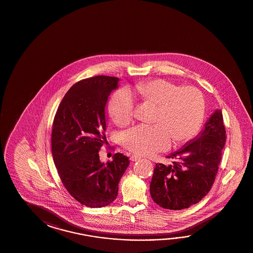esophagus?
I'll return each instance as SVG.
<instances>
[{"label": "esophagus", "instance_id": "esophagus-1", "mask_svg": "<svg viewBox=\"0 0 253 253\" xmlns=\"http://www.w3.org/2000/svg\"><path fill=\"white\" fill-rule=\"evenodd\" d=\"M141 159L139 156H136V155H132L131 157H130V160L131 161H137V160H139V159Z\"/></svg>", "mask_w": 253, "mask_h": 253}]
</instances>
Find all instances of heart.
I'll return each mask as SVG.
<instances>
[{
	"label": "heart",
	"instance_id": "b5f03b06",
	"mask_svg": "<svg viewBox=\"0 0 253 253\" xmlns=\"http://www.w3.org/2000/svg\"><path fill=\"white\" fill-rule=\"evenodd\" d=\"M135 94L145 103L158 106L153 126H137L126 131L124 146L138 155L163 151L171 140L182 145L199 132L205 115V100L198 89L182 87L165 79L137 83ZM109 116L118 126H125L135 118V104L127 90H120L109 102Z\"/></svg>",
	"mask_w": 253,
	"mask_h": 253
}]
</instances>
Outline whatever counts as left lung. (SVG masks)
Instances as JSON below:
<instances>
[{"instance_id":"obj_1","label":"left lung","mask_w":253,"mask_h":253,"mask_svg":"<svg viewBox=\"0 0 253 253\" xmlns=\"http://www.w3.org/2000/svg\"><path fill=\"white\" fill-rule=\"evenodd\" d=\"M226 139L222 112L216 110L198 137L167 157L174 159L172 164H156L150 183L153 200L172 211L200 202L215 181Z\"/></svg>"}]
</instances>
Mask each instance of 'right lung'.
I'll return each instance as SVG.
<instances>
[{"label":"right lung","mask_w":253,"mask_h":253,"mask_svg":"<svg viewBox=\"0 0 253 253\" xmlns=\"http://www.w3.org/2000/svg\"><path fill=\"white\" fill-rule=\"evenodd\" d=\"M118 81L97 76L76 83L53 119L52 154L59 176L71 196L90 208L105 207L117 199L118 183L129 165L121 153L102 163L98 153L106 144V102Z\"/></svg>","instance_id":"1"}]
</instances>
